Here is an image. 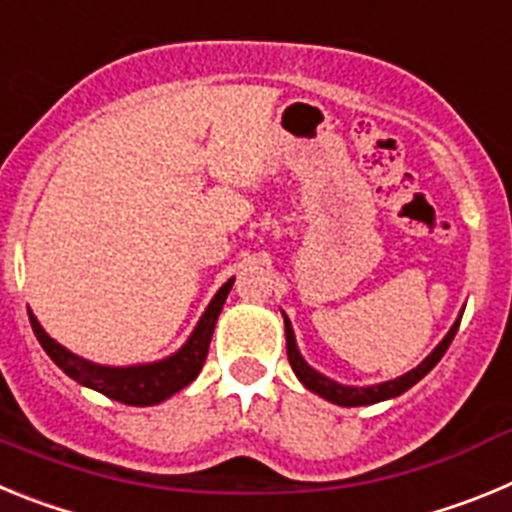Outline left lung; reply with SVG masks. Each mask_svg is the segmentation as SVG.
I'll return each instance as SVG.
<instances>
[{
	"mask_svg": "<svg viewBox=\"0 0 512 512\" xmlns=\"http://www.w3.org/2000/svg\"><path fill=\"white\" fill-rule=\"evenodd\" d=\"M459 323H461V320H456L454 328L449 330V336L443 338V341L436 346V351H433V354L428 356L423 364L415 366L413 372H408L405 377H400V379H392V382L377 384V387H343V384L330 382L328 377H323V374H318L315 369H310V366L302 361L300 351H297L292 325H289V320L284 318V333H287V359H289V364H292V372L297 374V379L305 384L307 390L315 392V395L325 397V400H330V402H336V405H343V408H356V405H374V402H382V400H390V397L402 395V392L410 390L415 382H420L425 374L431 372L433 366L441 361V356L446 354V348L451 346V341H454L456 330H459Z\"/></svg>",
	"mask_w": 512,
	"mask_h": 512,
	"instance_id": "obj_1",
	"label": "left lung"
}]
</instances>
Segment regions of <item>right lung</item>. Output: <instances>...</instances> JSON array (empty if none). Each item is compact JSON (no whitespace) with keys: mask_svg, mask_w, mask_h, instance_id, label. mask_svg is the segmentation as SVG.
I'll return each instance as SVG.
<instances>
[{"mask_svg":"<svg viewBox=\"0 0 512 512\" xmlns=\"http://www.w3.org/2000/svg\"><path fill=\"white\" fill-rule=\"evenodd\" d=\"M230 287H233V279L225 282L220 287V292L215 295V300L210 302V307L202 315L200 325L194 328L192 338L184 343L182 351H176L169 359L158 361V364L148 366H128V369H112V366H99L92 361H84L79 356H74L71 351L61 346V343L53 341L51 336H45V330L40 328L38 320L30 315V325L35 330V338L40 341L43 351L56 361V366H61L63 372L69 374L71 379H76L84 387H92V390L102 392L110 400L125 402V405H158L164 402L166 397H171L174 392L184 390L189 382L197 379V374L202 372L207 359V348H210L212 330H215L217 315L223 310V302L228 297Z\"/></svg>","mask_w":512,"mask_h":512,"instance_id":"add662e5","label":"right lung"}]
</instances>
